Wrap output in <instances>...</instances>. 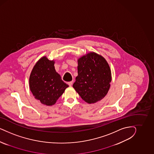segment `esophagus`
Instances as JSON below:
<instances>
[{
  "instance_id": "34e87169",
  "label": "esophagus",
  "mask_w": 154,
  "mask_h": 154,
  "mask_svg": "<svg viewBox=\"0 0 154 154\" xmlns=\"http://www.w3.org/2000/svg\"><path fill=\"white\" fill-rule=\"evenodd\" d=\"M73 81H70V82H68V84L70 86H72L73 85Z\"/></svg>"
}]
</instances>
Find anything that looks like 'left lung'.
Segmentation results:
<instances>
[{"instance_id":"1","label":"left lung","mask_w":154,"mask_h":154,"mask_svg":"<svg viewBox=\"0 0 154 154\" xmlns=\"http://www.w3.org/2000/svg\"><path fill=\"white\" fill-rule=\"evenodd\" d=\"M78 75L73 85L86 102L91 104L107 95L111 82V71L103 56L90 52L78 59Z\"/></svg>"}]
</instances>
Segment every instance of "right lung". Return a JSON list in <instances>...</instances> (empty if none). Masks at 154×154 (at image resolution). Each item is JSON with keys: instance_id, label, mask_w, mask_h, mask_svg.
Masks as SVG:
<instances>
[{"instance_id": "obj_1", "label": "right lung", "mask_w": 154, "mask_h": 154, "mask_svg": "<svg viewBox=\"0 0 154 154\" xmlns=\"http://www.w3.org/2000/svg\"><path fill=\"white\" fill-rule=\"evenodd\" d=\"M55 61L43 56L33 67L29 77L30 91L36 99L46 106H52L69 86L55 70Z\"/></svg>"}]
</instances>
